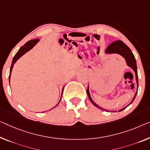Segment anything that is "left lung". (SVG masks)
<instances>
[{
    "instance_id": "obj_1",
    "label": "left lung",
    "mask_w": 150,
    "mask_h": 150,
    "mask_svg": "<svg viewBox=\"0 0 150 150\" xmlns=\"http://www.w3.org/2000/svg\"><path fill=\"white\" fill-rule=\"evenodd\" d=\"M105 54H117L120 55V56H121L124 59H125V62H126L127 66L130 67L133 71H134L135 74V80H136V83H137V91H136V92H135V95H134V96H133L132 100H131L129 103V104L127 105L126 107L122 108V109H119L118 110V112H120V111H122V110H124L125 109H126V108L129 105H130L131 103L133 102L135 96H136V95H137V90H138V76H137V68L136 60H135L134 55L133 54V53H132V52H131V50L129 49V47L126 44H125L123 41H120V40H117L116 41L112 42V43H110V44L108 46L107 49H106ZM86 93H87V95H88V98L90 99V100L91 101L92 103H93V104L96 107H97V108H98V109H100L103 110H105V111H109L108 110L104 109H103V108H101L100 107H99L97 104H96V103L94 102V100L91 98V94H90L89 84H88V88H87V90H86ZM110 112H117V110H112V111H110Z\"/></svg>"
}]
</instances>
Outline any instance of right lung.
<instances>
[{"instance_id": "right-lung-1", "label": "right lung", "mask_w": 150, "mask_h": 150, "mask_svg": "<svg viewBox=\"0 0 150 150\" xmlns=\"http://www.w3.org/2000/svg\"><path fill=\"white\" fill-rule=\"evenodd\" d=\"M39 41H40V40L39 39H35V40H31V41H27V42L25 43V44L22 46L20 48V49L19 50V51H18L17 52V54H15V56H14L13 59V61H12V64H11V69H10V74H9V82H10V79H11V72H12V70H13V68L14 66V64H15L16 62H17V61L21 57L23 56V55L25 54H26L27 52H28L29 50H31L32 48H33L34 46H35L37 43H38ZM64 87L62 88V94H61V97H60V100H59V102L55 106V107H54L52 108V109H51L50 110H52L54 109V108L56 107L57 105H59V102H60L61 100V98H62V94H63V91H64Z\"/></svg>"}]
</instances>
